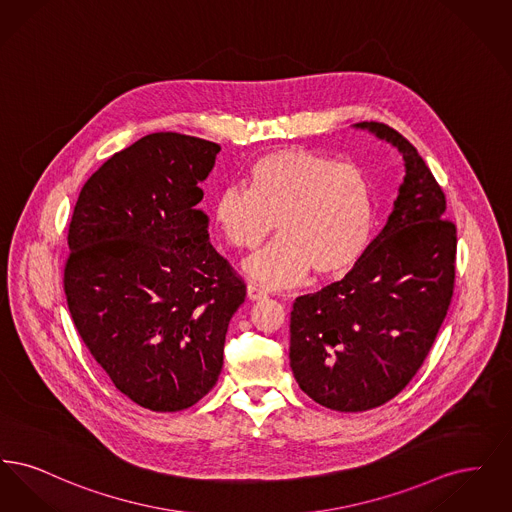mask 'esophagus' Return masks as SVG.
Segmentation results:
<instances>
[{
    "instance_id": "esophagus-1",
    "label": "esophagus",
    "mask_w": 512,
    "mask_h": 512,
    "mask_svg": "<svg viewBox=\"0 0 512 512\" xmlns=\"http://www.w3.org/2000/svg\"><path fill=\"white\" fill-rule=\"evenodd\" d=\"M247 297H249L251 301H255V299H263V297H267V293L263 292L261 288H257L255 284H247Z\"/></svg>"
}]
</instances>
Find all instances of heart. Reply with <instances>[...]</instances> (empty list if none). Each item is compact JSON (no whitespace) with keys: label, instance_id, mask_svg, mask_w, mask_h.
Returning <instances> with one entry per match:
<instances>
[{"label":"heart","instance_id":"obj_1","mask_svg":"<svg viewBox=\"0 0 512 512\" xmlns=\"http://www.w3.org/2000/svg\"><path fill=\"white\" fill-rule=\"evenodd\" d=\"M244 188L222 190L213 222L224 242L253 251L274 230L280 240L251 257L245 270L268 286H292L347 274L374 234L376 205L363 167L305 147L276 149L247 171Z\"/></svg>","mask_w":512,"mask_h":512}]
</instances>
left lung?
<instances>
[{
	"mask_svg": "<svg viewBox=\"0 0 512 512\" xmlns=\"http://www.w3.org/2000/svg\"><path fill=\"white\" fill-rule=\"evenodd\" d=\"M357 126L403 153L395 209L343 280L295 299L290 324L299 388L340 413L376 409L413 380L451 305L457 259L445 194L413 144L384 122Z\"/></svg>",
	"mask_w": 512,
	"mask_h": 512,
	"instance_id": "obj_1",
	"label": "left lung"
}]
</instances>
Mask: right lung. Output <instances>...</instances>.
Masks as SVG:
<instances>
[{
  "instance_id": "right-lung-1",
  "label": "right lung",
  "mask_w": 512,
  "mask_h": 512,
  "mask_svg": "<svg viewBox=\"0 0 512 512\" xmlns=\"http://www.w3.org/2000/svg\"><path fill=\"white\" fill-rule=\"evenodd\" d=\"M219 151L147 134L88 178L69 224L63 288L74 326L115 388L155 413L184 411L217 384L245 299L197 209Z\"/></svg>"
}]
</instances>
